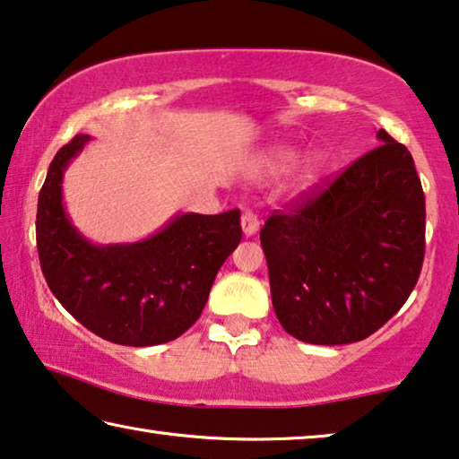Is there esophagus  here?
<instances>
[{"label": "esophagus", "mask_w": 459, "mask_h": 459, "mask_svg": "<svg viewBox=\"0 0 459 459\" xmlns=\"http://www.w3.org/2000/svg\"><path fill=\"white\" fill-rule=\"evenodd\" d=\"M258 228H260V221H258V217L252 213V211H246V213L242 215V231H244V236L246 238H250V236H254L258 231Z\"/></svg>", "instance_id": "34e87169"}]
</instances>
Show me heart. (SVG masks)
<instances>
[{
    "label": "heart",
    "mask_w": 459,
    "mask_h": 459,
    "mask_svg": "<svg viewBox=\"0 0 459 459\" xmlns=\"http://www.w3.org/2000/svg\"><path fill=\"white\" fill-rule=\"evenodd\" d=\"M291 160H293V150H289V147H274V150L269 153V158H266V168H269L271 172H281ZM322 170H324V156L320 152L312 150L303 153V158L298 161V180L301 185H312Z\"/></svg>",
    "instance_id": "1"
}]
</instances>
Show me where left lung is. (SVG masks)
Masks as SVG:
<instances>
[{"mask_svg": "<svg viewBox=\"0 0 459 459\" xmlns=\"http://www.w3.org/2000/svg\"><path fill=\"white\" fill-rule=\"evenodd\" d=\"M382 145L326 190L260 230L274 314L309 344H349L384 326L417 285L425 195L414 160L384 129Z\"/></svg>", "mask_w": 459, "mask_h": 459, "instance_id": "1", "label": "left lung"}]
</instances>
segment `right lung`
<instances>
[{"mask_svg": "<svg viewBox=\"0 0 459 459\" xmlns=\"http://www.w3.org/2000/svg\"><path fill=\"white\" fill-rule=\"evenodd\" d=\"M90 135H75L48 166L39 195L40 269L55 298L104 341L125 347L170 342L199 320L225 258L242 239L239 209L178 213L133 244H91L63 205V172Z\"/></svg>", "mask_w": 459, "mask_h": 459, "instance_id": "right-lung-1", "label": "right lung"}]
</instances>
